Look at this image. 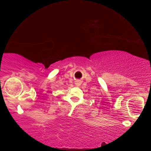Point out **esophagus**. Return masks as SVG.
<instances>
[{
  "label": "esophagus",
  "instance_id": "esophagus-1",
  "mask_svg": "<svg viewBox=\"0 0 151 151\" xmlns=\"http://www.w3.org/2000/svg\"><path fill=\"white\" fill-rule=\"evenodd\" d=\"M75 84H76V85H77V86H79V85H80V84H81L80 81H76Z\"/></svg>",
  "mask_w": 151,
  "mask_h": 151
}]
</instances>
